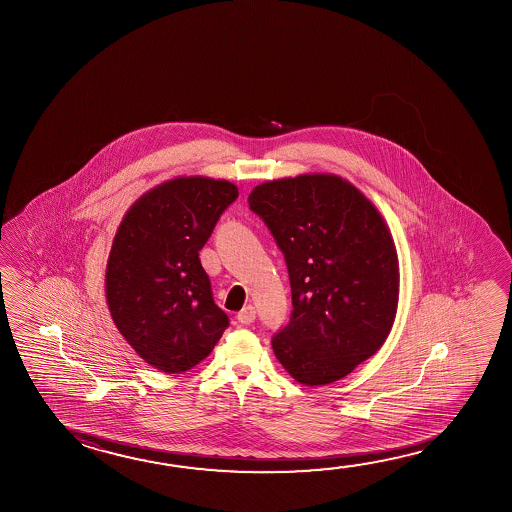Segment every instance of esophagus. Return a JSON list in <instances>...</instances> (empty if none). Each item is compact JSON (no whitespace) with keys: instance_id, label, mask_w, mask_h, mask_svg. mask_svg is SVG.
<instances>
[{"instance_id":"34e87169","label":"esophagus","mask_w":512,"mask_h":512,"mask_svg":"<svg viewBox=\"0 0 512 512\" xmlns=\"http://www.w3.org/2000/svg\"><path fill=\"white\" fill-rule=\"evenodd\" d=\"M255 316H257L255 307H253V305H246V307H243V309L237 313V320L244 323V325H250V323L255 322Z\"/></svg>"}]
</instances>
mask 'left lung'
I'll use <instances>...</instances> for the list:
<instances>
[{"instance_id": "1", "label": "left lung", "mask_w": 512, "mask_h": 512, "mask_svg": "<svg viewBox=\"0 0 512 512\" xmlns=\"http://www.w3.org/2000/svg\"><path fill=\"white\" fill-rule=\"evenodd\" d=\"M250 210L286 260L293 311L271 336L302 385H327L376 354L394 323L397 253L383 217L349 181L305 174L253 189Z\"/></svg>"}]
</instances>
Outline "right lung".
I'll return each mask as SVG.
<instances>
[{
	"mask_svg": "<svg viewBox=\"0 0 512 512\" xmlns=\"http://www.w3.org/2000/svg\"><path fill=\"white\" fill-rule=\"evenodd\" d=\"M237 196L230 181L178 178L138 199L115 235L109 311L138 356L162 372L198 365L230 325L199 252Z\"/></svg>",
	"mask_w": 512,
	"mask_h": 512,
	"instance_id": "right-lung-1",
	"label": "right lung"
}]
</instances>
